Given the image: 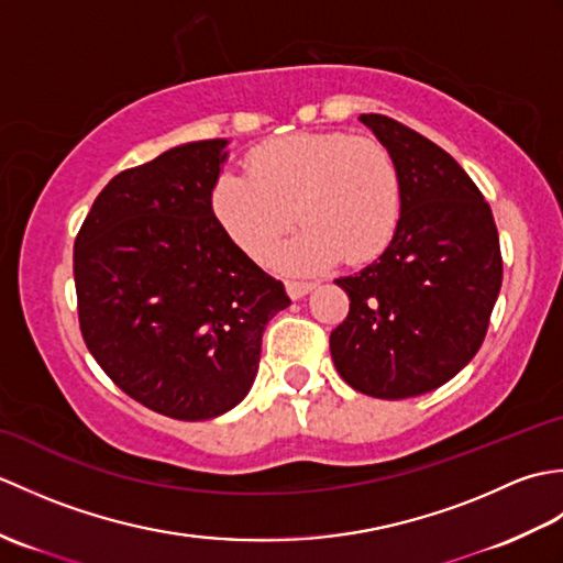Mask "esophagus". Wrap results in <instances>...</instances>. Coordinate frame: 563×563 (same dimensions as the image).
Instances as JSON below:
<instances>
[{
	"instance_id": "esophagus-1",
	"label": "esophagus",
	"mask_w": 563,
	"mask_h": 563,
	"mask_svg": "<svg viewBox=\"0 0 563 563\" xmlns=\"http://www.w3.org/2000/svg\"><path fill=\"white\" fill-rule=\"evenodd\" d=\"M285 288H288V295L292 300H300L309 290L317 288V283H309V280H288L285 283Z\"/></svg>"
}]
</instances>
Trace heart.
I'll return each mask as SVG.
<instances>
[{"instance_id": "heart-1", "label": "heart", "mask_w": 563, "mask_h": 563, "mask_svg": "<svg viewBox=\"0 0 563 563\" xmlns=\"http://www.w3.org/2000/svg\"><path fill=\"white\" fill-rule=\"evenodd\" d=\"M246 176L222 174L212 210L236 246L266 261L292 232L283 263L319 268L331 261L357 266L379 256L401 220V176L385 142L367 135L295 133L246 157Z\"/></svg>"}]
</instances>
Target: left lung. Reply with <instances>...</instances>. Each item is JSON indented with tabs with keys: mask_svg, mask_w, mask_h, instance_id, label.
I'll list each match as a JSON object with an SVG mask.
<instances>
[{
	"mask_svg": "<svg viewBox=\"0 0 563 563\" xmlns=\"http://www.w3.org/2000/svg\"><path fill=\"white\" fill-rule=\"evenodd\" d=\"M361 121L399 166L401 220L385 254L336 280L351 309L331 331V357L367 397H418L482 349L504 280L498 230L482 190L445 150L394 118Z\"/></svg>",
	"mask_w": 563,
	"mask_h": 563,
	"instance_id": "left-lung-1",
	"label": "left lung"
}]
</instances>
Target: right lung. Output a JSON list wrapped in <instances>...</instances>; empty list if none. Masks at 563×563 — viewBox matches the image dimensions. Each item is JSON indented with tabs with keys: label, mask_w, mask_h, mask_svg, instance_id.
I'll use <instances>...</instances> for the list:
<instances>
[{
	"label": "right lung",
	"mask_w": 563,
	"mask_h": 563,
	"mask_svg": "<svg viewBox=\"0 0 563 563\" xmlns=\"http://www.w3.org/2000/svg\"><path fill=\"white\" fill-rule=\"evenodd\" d=\"M224 140L113 176L75 239L84 343L130 399L208 421L246 397L268 319L290 305L212 212Z\"/></svg>",
	"instance_id": "add662e5"
}]
</instances>
